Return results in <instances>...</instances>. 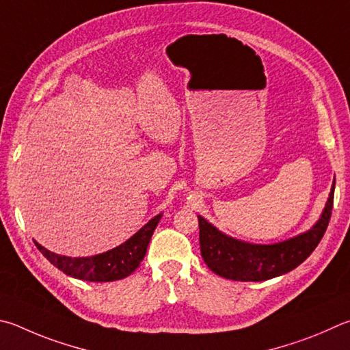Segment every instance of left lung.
Masks as SVG:
<instances>
[{
	"label": "left lung",
	"mask_w": 350,
	"mask_h": 350,
	"mask_svg": "<svg viewBox=\"0 0 350 350\" xmlns=\"http://www.w3.org/2000/svg\"><path fill=\"white\" fill-rule=\"evenodd\" d=\"M334 189L335 183L325 211L312 230L275 245H251L231 239L199 215L203 262L214 274L236 282H263L295 269L314 252L325 236L334 208Z\"/></svg>",
	"instance_id": "8db88e82"
}]
</instances>
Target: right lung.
Instances as JSON below:
<instances>
[{"label":"right lung","mask_w":350,"mask_h":350,"mask_svg":"<svg viewBox=\"0 0 350 350\" xmlns=\"http://www.w3.org/2000/svg\"><path fill=\"white\" fill-rule=\"evenodd\" d=\"M161 217L162 214L151 219L142 230H139L125 243L119 245L114 250L92 257L72 258L66 256H58V254L47 251L46 247L36 243V241L35 245L50 263L70 277L87 282L122 280V278L129 277L139 268L145 254H147L150 239L153 236Z\"/></svg>","instance_id":"add662e5"}]
</instances>
